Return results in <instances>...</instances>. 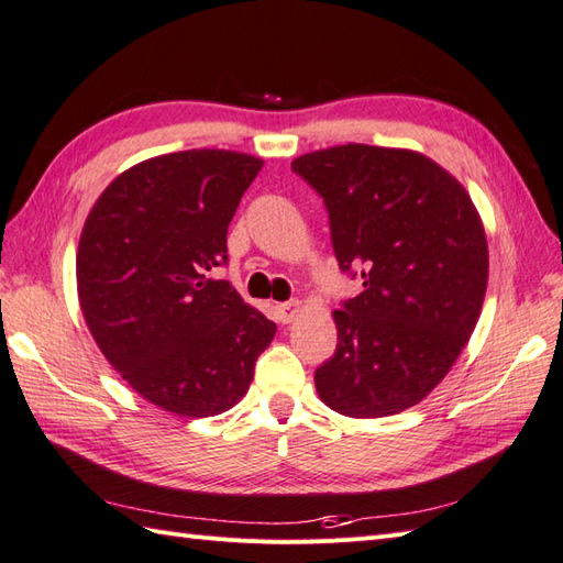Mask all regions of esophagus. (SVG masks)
<instances>
[{
	"instance_id": "obj_1",
	"label": "esophagus",
	"mask_w": 563,
	"mask_h": 563,
	"mask_svg": "<svg viewBox=\"0 0 563 563\" xmlns=\"http://www.w3.org/2000/svg\"><path fill=\"white\" fill-rule=\"evenodd\" d=\"M277 312H279V322L289 324L296 318V312H298V300H286V303H279Z\"/></svg>"
}]
</instances>
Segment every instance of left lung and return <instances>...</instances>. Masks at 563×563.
<instances>
[{"instance_id":"1","label":"left lung","mask_w":563,"mask_h":563,"mask_svg":"<svg viewBox=\"0 0 563 563\" xmlns=\"http://www.w3.org/2000/svg\"><path fill=\"white\" fill-rule=\"evenodd\" d=\"M327 208L339 269L363 289L334 310L339 344L314 369L341 416L382 418L424 399L475 329L487 239L454 176L420 153L349 143L291 162Z\"/></svg>"}]
</instances>
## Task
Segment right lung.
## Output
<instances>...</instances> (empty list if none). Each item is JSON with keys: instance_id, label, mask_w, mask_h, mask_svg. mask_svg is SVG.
<instances>
[{"instance_id": "1", "label": "right lung", "mask_w": 563, "mask_h": 563, "mask_svg": "<svg viewBox=\"0 0 563 563\" xmlns=\"http://www.w3.org/2000/svg\"><path fill=\"white\" fill-rule=\"evenodd\" d=\"M263 162L184 150L117 176L78 243L80 310L92 339L143 399L169 413H224L249 391L277 332L227 279V231Z\"/></svg>"}]
</instances>
